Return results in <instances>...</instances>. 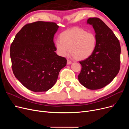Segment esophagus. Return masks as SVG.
<instances>
[{"label":"esophagus","instance_id":"esophagus-1","mask_svg":"<svg viewBox=\"0 0 129 129\" xmlns=\"http://www.w3.org/2000/svg\"><path fill=\"white\" fill-rule=\"evenodd\" d=\"M72 63V62H71V61L70 60L67 59V64L70 65V64H71Z\"/></svg>","mask_w":129,"mask_h":129}]
</instances>
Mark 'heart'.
Returning a JSON list of instances; mask_svg holds the SVG:
<instances>
[{
    "mask_svg": "<svg viewBox=\"0 0 129 129\" xmlns=\"http://www.w3.org/2000/svg\"><path fill=\"white\" fill-rule=\"evenodd\" d=\"M97 37L93 32L77 27L61 33L55 45L57 54L65 56L69 52L76 59L84 60L90 57L95 51Z\"/></svg>",
    "mask_w": 129,
    "mask_h": 129,
    "instance_id": "b5f03b06",
    "label": "heart"
}]
</instances>
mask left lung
Segmentation results:
<instances>
[{
  "label": "left lung",
  "mask_w": 129,
  "mask_h": 129,
  "mask_svg": "<svg viewBox=\"0 0 129 129\" xmlns=\"http://www.w3.org/2000/svg\"><path fill=\"white\" fill-rule=\"evenodd\" d=\"M87 23L92 25L97 37V45L92 55L80 61L82 70L80 83L88 89L102 88L111 83L120 68L121 47L112 31L98 18H89Z\"/></svg>",
  "instance_id": "1"
}]
</instances>
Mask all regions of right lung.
Here are the masks:
<instances>
[{
  "instance_id": "add662e5",
  "label": "right lung",
  "mask_w": 129,
  "mask_h": 129,
  "mask_svg": "<svg viewBox=\"0 0 129 129\" xmlns=\"http://www.w3.org/2000/svg\"><path fill=\"white\" fill-rule=\"evenodd\" d=\"M58 27L53 22L26 24L11 44L13 73L20 83L32 91H46L51 88L59 71L66 65V59L55 52L53 39Z\"/></svg>"
}]
</instances>
